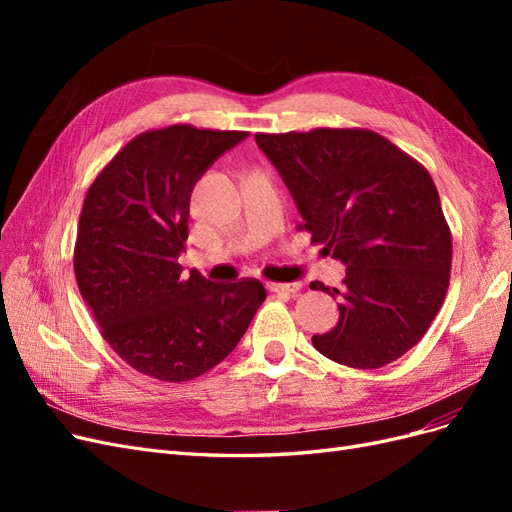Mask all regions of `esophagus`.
<instances>
[{
	"label": "esophagus",
	"instance_id": "obj_1",
	"mask_svg": "<svg viewBox=\"0 0 512 512\" xmlns=\"http://www.w3.org/2000/svg\"><path fill=\"white\" fill-rule=\"evenodd\" d=\"M271 292H286V294H297L301 290V282H290V284H269Z\"/></svg>",
	"mask_w": 512,
	"mask_h": 512
}]
</instances>
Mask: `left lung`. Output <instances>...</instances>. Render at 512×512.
<instances>
[{
  "label": "left lung",
  "instance_id": "left-lung-1",
  "mask_svg": "<svg viewBox=\"0 0 512 512\" xmlns=\"http://www.w3.org/2000/svg\"><path fill=\"white\" fill-rule=\"evenodd\" d=\"M312 243L342 260L339 320L314 335L327 359L356 369L393 363L421 342L451 280L453 241L431 175L389 138L361 128L256 134Z\"/></svg>",
  "mask_w": 512,
  "mask_h": 512
}]
</instances>
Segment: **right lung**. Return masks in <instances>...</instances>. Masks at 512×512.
Segmentation results:
<instances>
[{"instance_id": "obj_1", "label": "right lung", "mask_w": 512, "mask_h": 512, "mask_svg": "<svg viewBox=\"0 0 512 512\" xmlns=\"http://www.w3.org/2000/svg\"><path fill=\"white\" fill-rule=\"evenodd\" d=\"M250 132L177 123L138 134L89 185L74 275L102 337L132 369L164 382L203 376L235 350L267 290L254 277L181 275L196 181Z\"/></svg>"}]
</instances>
